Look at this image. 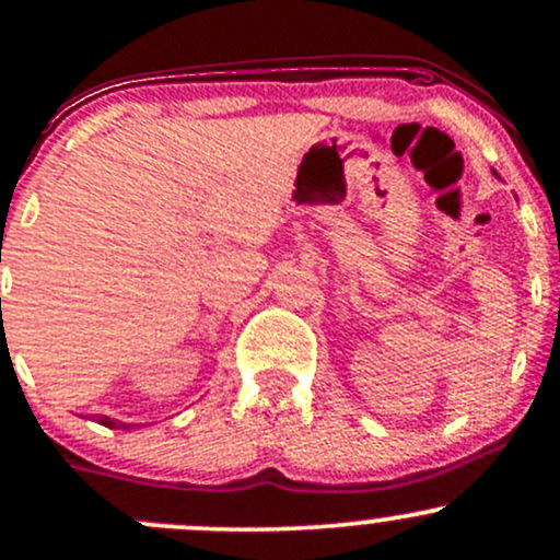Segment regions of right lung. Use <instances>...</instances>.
Returning a JSON list of instances; mask_svg holds the SVG:
<instances>
[{"mask_svg":"<svg viewBox=\"0 0 560 560\" xmlns=\"http://www.w3.org/2000/svg\"><path fill=\"white\" fill-rule=\"evenodd\" d=\"M96 423H102V427H110V429H115V421H113V419H107V416H100V419H96Z\"/></svg>","mask_w":560,"mask_h":560,"instance_id":"add662e5","label":"right lung"}]
</instances>
